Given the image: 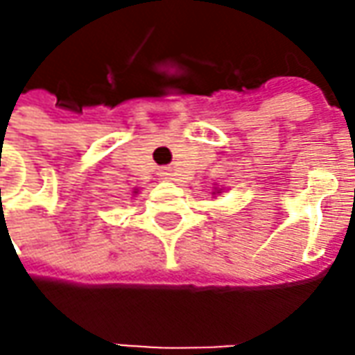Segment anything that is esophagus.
<instances>
[{
    "label": "esophagus",
    "instance_id": "esophagus-1",
    "mask_svg": "<svg viewBox=\"0 0 355 355\" xmlns=\"http://www.w3.org/2000/svg\"><path fill=\"white\" fill-rule=\"evenodd\" d=\"M159 173H162L164 178H168V175H170V170H168V168H162V171H159Z\"/></svg>",
    "mask_w": 355,
    "mask_h": 355
}]
</instances>
